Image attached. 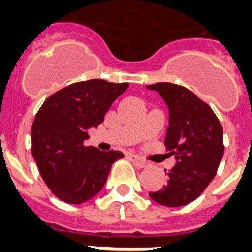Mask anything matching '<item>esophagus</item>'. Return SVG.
I'll return each instance as SVG.
<instances>
[{"mask_svg": "<svg viewBox=\"0 0 252 252\" xmlns=\"http://www.w3.org/2000/svg\"><path fill=\"white\" fill-rule=\"evenodd\" d=\"M128 158H129L137 168H145V166H147V162H145L143 158H140L139 156L133 155V153H129V155H128Z\"/></svg>", "mask_w": 252, "mask_h": 252, "instance_id": "esophagus-1", "label": "esophagus"}]
</instances>
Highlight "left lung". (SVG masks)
Masks as SVG:
<instances>
[{
    "label": "left lung",
    "mask_w": 252,
    "mask_h": 252,
    "mask_svg": "<svg viewBox=\"0 0 252 252\" xmlns=\"http://www.w3.org/2000/svg\"><path fill=\"white\" fill-rule=\"evenodd\" d=\"M147 88L158 92L168 105L165 145L176 158L168 184L149 197L162 206H185L216 176L223 157V129L213 109L188 88L166 82Z\"/></svg>",
    "instance_id": "left-lung-1"
}]
</instances>
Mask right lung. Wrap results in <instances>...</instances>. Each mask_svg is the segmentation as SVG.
Listing matches in <instances>:
<instances>
[{
	"instance_id": "right-lung-1",
	"label": "right lung",
	"mask_w": 252,
	"mask_h": 252,
	"mask_svg": "<svg viewBox=\"0 0 252 252\" xmlns=\"http://www.w3.org/2000/svg\"><path fill=\"white\" fill-rule=\"evenodd\" d=\"M128 83L91 79L70 84L47 97L32 126V153L53 194L67 203H83L104 186L120 151L86 147L88 129L104 122L109 107Z\"/></svg>"
}]
</instances>
